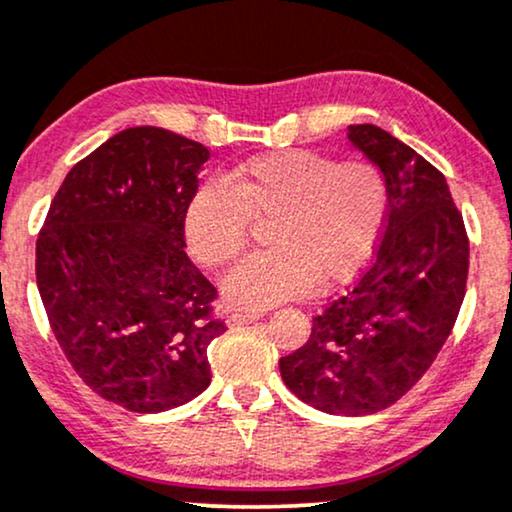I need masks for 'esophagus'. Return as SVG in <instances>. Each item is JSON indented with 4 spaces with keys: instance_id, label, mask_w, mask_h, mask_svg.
I'll return each instance as SVG.
<instances>
[{
    "instance_id": "34e87169",
    "label": "esophagus",
    "mask_w": 512,
    "mask_h": 512,
    "mask_svg": "<svg viewBox=\"0 0 512 512\" xmlns=\"http://www.w3.org/2000/svg\"><path fill=\"white\" fill-rule=\"evenodd\" d=\"M262 316V309H236L229 314V326H243V323H252Z\"/></svg>"
}]
</instances>
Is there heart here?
<instances>
[{
  "instance_id": "1",
  "label": "heart",
  "mask_w": 512,
  "mask_h": 512,
  "mask_svg": "<svg viewBox=\"0 0 512 512\" xmlns=\"http://www.w3.org/2000/svg\"><path fill=\"white\" fill-rule=\"evenodd\" d=\"M226 181L208 179L184 212V236L205 267L243 255L252 219L271 222L269 252L250 257L224 281L226 300L262 309L321 286L352 281L378 250L390 217V184L368 158L316 151L257 155Z\"/></svg>"
}]
</instances>
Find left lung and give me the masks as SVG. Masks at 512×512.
<instances>
[{
  "label": "left lung",
  "mask_w": 512,
  "mask_h": 512,
  "mask_svg": "<svg viewBox=\"0 0 512 512\" xmlns=\"http://www.w3.org/2000/svg\"><path fill=\"white\" fill-rule=\"evenodd\" d=\"M347 137L390 184L385 234L371 264L278 366L304 404L366 416L404 397L437 359L461 312L470 241L435 165L375 125H349Z\"/></svg>",
  "instance_id": "left-lung-1"
}]
</instances>
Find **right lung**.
Masks as SVG:
<instances>
[{"label": "right lung", "instance_id": "1", "mask_svg": "<svg viewBox=\"0 0 512 512\" xmlns=\"http://www.w3.org/2000/svg\"><path fill=\"white\" fill-rule=\"evenodd\" d=\"M208 158L170 129L129 127L68 172L37 236L58 345L89 390L127 411L174 409L210 385L208 345L226 326L184 236Z\"/></svg>", "mask_w": 512, "mask_h": 512}]
</instances>
